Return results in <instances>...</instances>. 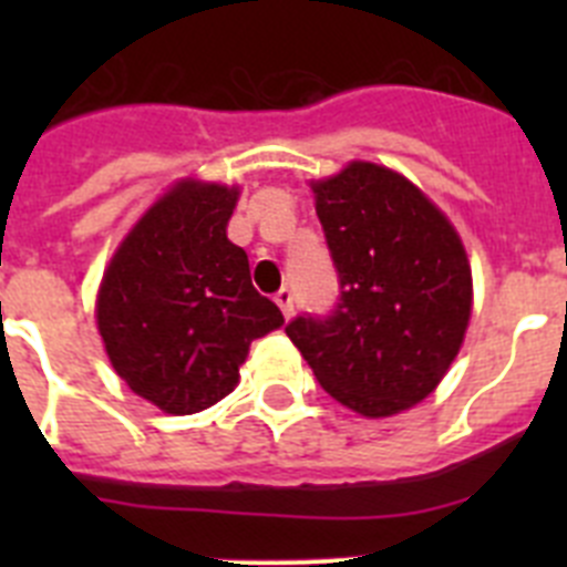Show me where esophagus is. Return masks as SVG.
Returning <instances> with one entry per match:
<instances>
[{
    "instance_id": "34e87169",
    "label": "esophagus",
    "mask_w": 567,
    "mask_h": 567,
    "mask_svg": "<svg viewBox=\"0 0 567 567\" xmlns=\"http://www.w3.org/2000/svg\"><path fill=\"white\" fill-rule=\"evenodd\" d=\"M275 303L280 307V312H284V318H292L295 315V295L289 292V289H280L278 295H275Z\"/></svg>"
}]
</instances>
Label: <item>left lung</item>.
I'll list each match as a JSON object with an SVG mask.
<instances>
[{"instance_id": "left-lung-1", "label": "left lung", "mask_w": 567, "mask_h": 567, "mask_svg": "<svg viewBox=\"0 0 567 567\" xmlns=\"http://www.w3.org/2000/svg\"><path fill=\"white\" fill-rule=\"evenodd\" d=\"M340 275L332 318L287 327L318 383L360 417L423 403L452 369L474 307L463 238L403 173L349 162L309 182Z\"/></svg>"}]
</instances>
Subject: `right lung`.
<instances>
[{
    "instance_id": "obj_1",
    "label": "right lung",
    "mask_w": 567,
    "mask_h": 567,
    "mask_svg": "<svg viewBox=\"0 0 567 567\" xmlns=\"http://www.w3.org/2000/svg\"><path fill=\"white\" fill-rule=\"evenodd\" d=\"M238 184L178 178L130 227L104 267L96 327L113 372L167 414L204 412L240 380L255 338L284 315L227 238Z\"/></svg>"
}]
</instances>
